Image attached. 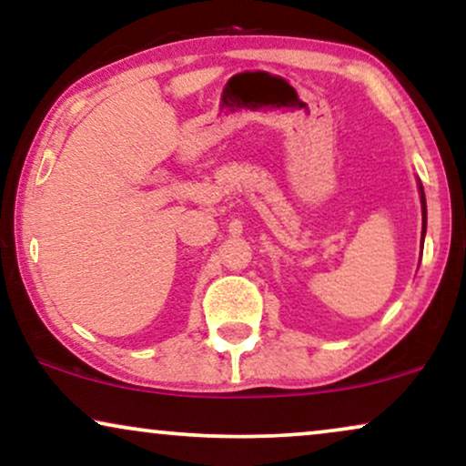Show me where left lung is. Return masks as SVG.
<instances>
[{"label":"left lung","mask_w":466,"mask_h":466,"mask_svg":"<svg viewBox=\"0 0 466 466\" xmlns=\"http://www.w3.org/2000/svg\"><path fill=\"white\" fill-rule=\"evenodd\" d=\"M420 195H422V220H424V228H426V201H424V188L420 187ZM422 239H424V231H422Z\"/></svg>","instance_id":"obj_1"}]
</instances>
